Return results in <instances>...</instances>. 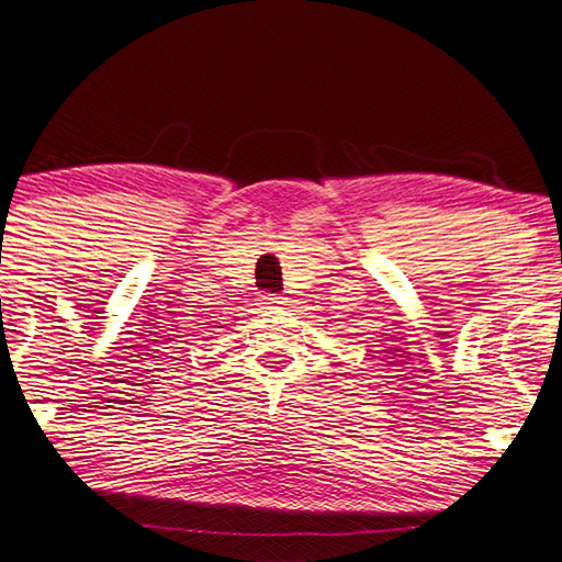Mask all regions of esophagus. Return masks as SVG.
Wrapping results in <instances>:
<instances>
[{
	"instance_id": "1",
	"label": "esophagus",
	"mask_w": 562,
	"mask_h": 562,
	"mask_svg": "<svg viewBox=\"0 0 562 562\" xmlns=\"http://www.w3.org/2000/svg\"><path fill=\"white\" fill-rule=\"evenodd\" d=\"M260 304L266 306V310H274V306H282L284 302H282V296H278V294H262Z\"/></svg>"
}]
</instances>
